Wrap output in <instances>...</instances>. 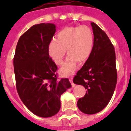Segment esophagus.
Segmentation results:
<instances>
[{
	"instance_id": "1",
	"label": "esophagus",
	"mask_w": 131,
	"mask_h": 131,
	"mask_svg": "<svg viewBox=\"0 0 131 131\" xmlns=\"http://www.w3.org/2000/svg\"><path fill=\"white\" fill-rule=\"evenodd\" d=\"M69 81H70V82H71V84L72 87H74V86H75V84H73V79H72V78H70Z\"/></svg>"
}]
</instances>
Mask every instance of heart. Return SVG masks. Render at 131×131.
I'll list each match as a JSON object with an SVG mask.
<instances>
[{"label": "heart", "instance_id": "b5f03b06", "mask_svg": "<svg viewBox=\"0 0 131 131\" xmlns=\"http://www.w3.org/2000/svg\"><path fill=\"white\" fill-rule=\"evenodd\" d=\"M93 32L86 26L67 27L57 34V39L49 41L47 51L51 60L57 65H60L67 51V58L60 69V73L69 76L73 73L78 62L84 63L91 56L94 49Z\"/></svg>", "mask_w": 131, "mask_h": 131}]
</instances>
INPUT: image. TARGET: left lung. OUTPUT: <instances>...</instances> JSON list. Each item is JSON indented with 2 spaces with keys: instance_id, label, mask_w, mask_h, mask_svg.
Listing matches in <instances>:
<instances>
[{
  "instance_id": "obj_1",
  "label": "left lung",
  "mask_w": 131,
  "mask_h": 131,
  "mask_svg": "<svg viewBox=\"0 0 131 131\" xmlns=\"http://www.w3.org/2000/svg\"><path fill=\"white\" fill-rule=\"evenodd\" d=\"M94 45L91 56L73 78V83L84 86V97L78 107L86 114H94L107 105L117 83L116 53L105 32L92 22Z\"/></svg>"
}]
</instances>
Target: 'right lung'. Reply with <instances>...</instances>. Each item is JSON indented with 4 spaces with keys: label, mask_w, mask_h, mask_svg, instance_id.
Returning <instances> with one entry per match:
<instances>
[{
    "label": "right lung",
    "mask_w": 131,
    "mask_h": 131,
    "mask_svg": "<svg viewBox=\"0 0 131 131\" xmlns=\"http://www.w3.org/2000/svg\"><path fill=\"white\" fill-rule=\"evenodd\" d=\"M55 32L53 24L32 26L19 38L13 58L19 98L32 113L43 118L59 112L60 96L71 87L67 78L58 80L57 66L47 51Z\"/></svg>",
    "instance_id": "add662e5"
}]
</instances>
